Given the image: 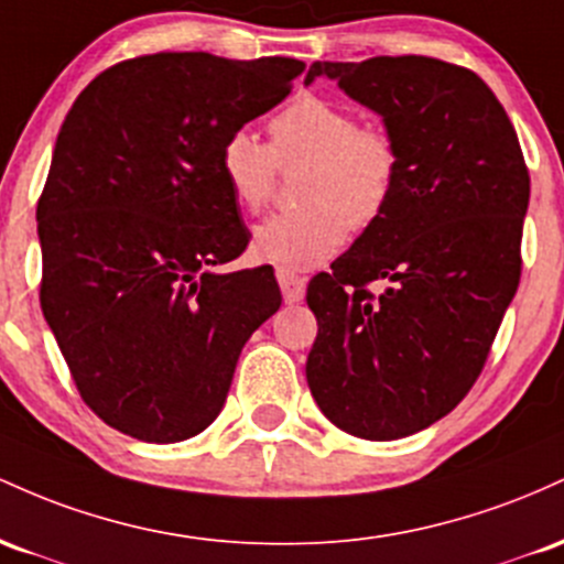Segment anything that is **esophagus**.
Segmentation results:
<instances>
[{
	"instance_id": "1",
	"label": "esophagus",
	"mask_w": 564,
	"mask_h": 564,
	"mask_svg": "<svg viewBox=\"0 0 564 564\" xmlns=\"http://www.w3.org/2000/svg\"><path fill=\"white\" fill-rule=\"evenodd\" d=\"M276 282H280L282 288V295L288 303H299L303 299V293H306V280H303L301 274H295L293 269H276Z\"/></svg>"
}]
</instances>
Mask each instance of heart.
<instances>
[{"instance_id":"obj_1","label":"heart","mask_w":564,"mask_h":564,"mask_svg":"<svg viewBox=\"0 0 564 564\" xmlns=\"http://www.w3.org/2000/svg\"><path fill=\"white\" fill-rule=\"evenodd\" d=\"M269 145L250 130H234L220 145V175L234 202L256 215L276 186L280 164L306 160L299 210L265 218L252 250L282 269H308L344 248L386 213L402 173L397 138L381 124H359L357 113L319 93H299L265 124Z\"/></svg>"}]
</instances>
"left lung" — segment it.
Listing matches in <instances>:
<instances>
[{"label": "left lung", "mask_w": 564, "mask_h": 564, "mask_svg": "<svg viewBox=\"0 0 564 564\" xmlns=\"http://www.w3.org/2000/svg\"><path fill=\"white\" fill-rule=\"evenodd\" d=\"M381 113L402 151L389 207L308 282L306 381L335 426L400 440L469 394L522 274L530 175L477 74L426 55L312 63ZM386 281L383 291L371 284Z\"/></svg>", "instance_id": "obj_1"}]
</instances>
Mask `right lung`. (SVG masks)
<instances>
[{"label":"right lung","mask_w":564,"mask_h":564,"mask_svg":"<svg viewBox=\"0 0 564 564\" xmlns=\"http://www.w3.org/2000/svg\"><path fill=\"white\" fill-rule=\"evenodd\" d=\"M293 58L154 53L98 74L36 205L40 303L82 400L117 432L181 442L218 419L242 346L280 308L220 175L234 130L288 98Z\"/></svg>","instance_id":"obj_1"}]
</instances>
